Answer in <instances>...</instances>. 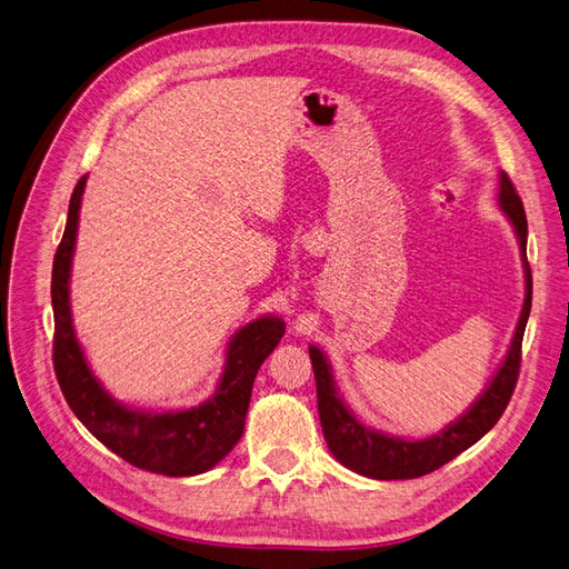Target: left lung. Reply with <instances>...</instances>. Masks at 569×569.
Returning a JSON list of instances; mask_svg holds the SVG:
<instances>
[{"mask_svg":"<svg viewBox=\"0 0 569 569\" xmlns=\"http://www.w3.org/2000/svg\"><path fill=\"white\" fill-rule=\"evenodd\" d=\"M499 206L508 214L512 227H516L518 241H520L525 281H527L525 305L520 311L516 336H512L510 350L501 363V369L489 382L485 395L442 432H437L428 439H416V442H409V439L390 437L385 432L363 428L350 413V409L342 405L331 376V366L326 363L323 352L315 345L309 347L311 369H315V378H317V401H319L323 437H326L328 449H331V453L342 466L373 480L420 478V475H428L437 468H442L445 463L451 461V458L472 447L480 437H485L493 426H497V420L506 411L512 390H516V382H518L520 359H522L520 357L522 336H525V326L531 309V271L527 262V217H525L522 200L506 172H501L499 177Z\"/></svg>","mask_w":569,"mask_h":569,"instance_id":"1","label":"left lung"}]
</instances>
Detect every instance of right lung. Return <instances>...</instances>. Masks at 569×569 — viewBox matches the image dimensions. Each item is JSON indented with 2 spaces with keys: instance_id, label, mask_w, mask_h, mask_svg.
Segmentation results:
<instances>
[{
  "instance_id": "right-lung-1",
  "label": "right lung",
  "mask_w": 569,
  "mask_h": 569,
  "mask_svg": "<svg viewBox=\"0 0 569 569\" xmlns=\"http://www.w3.org/2000/svg\"><path fill=\"white\" fill-rule=\"evenodd\" d=\"M84 184L87 177L78 181L70 196L66 231L51 269L53 371L61 392L82 426L127 463L168 478L206 472L241 439L254 376L283 338L286 323L279 317H262L243 326L229 342L217 392L200 407L146 413L120 405L89 371L70 319L68 281Z\"/></svg>"
}]
</instances>
